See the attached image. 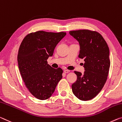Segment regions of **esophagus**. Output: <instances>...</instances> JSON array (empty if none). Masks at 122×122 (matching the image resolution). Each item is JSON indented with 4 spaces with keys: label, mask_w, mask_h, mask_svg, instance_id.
<instances>
[{
    "label": "esophagus",
    "mask_w": 122,
    "mask_h": 122,
    "mask_svg": "<svg viewBox=\"0 0 122 122\" xmlns=\"http://www.w3.org/2000/svg\"><path fill=\"white\" fill-rule=\"evenodd\" d=\"M64 72H65V73H68L70 72V71L67 70V69H65Z\"/></svg>",
    "instance_id": "obj_1"
}]
</instances>
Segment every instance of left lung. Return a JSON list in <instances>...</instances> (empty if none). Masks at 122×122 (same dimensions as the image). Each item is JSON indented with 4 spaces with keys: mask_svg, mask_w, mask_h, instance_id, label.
Returning <instances> with one entry per match:
<instances>
[{
    "mask_svg": "<svg viewBox=\"0 0 122 122\" xmlns=\"http://www.w3.org/2000/svg\"><path fill=\"white\" fill-rule=\"evenodd\" d=\"M79 42V57L84 59V73L75 71L77 80L71 85L73 94L81 100L93 99L100 92L107 80L110 61L109 48L99 32L89 30L69 31Z\"/></svg>",
    "mask_w": 122,
    "mask_h": 122,
    "instance_id": "8db88e82",
    "label": "left lung"
}]
</instances>
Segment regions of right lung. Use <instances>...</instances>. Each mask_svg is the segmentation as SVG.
Masks as SVG:
<instances>
[{
  "label": "right lung",
  "instance_id": "1",
  "mask_svg": "<svg viewBox=\"0 0 122 122\" xmlns=\"http://www.w3.org/2000/svg\"><path fill=\"white\" fill-rule=\"evenodd\" d=\"M66 35L38 31L27 35L20 44L17 56L20 75L30 92L38 99L51 97L62 78V69L53 68L47 60Z\"/></svg>",
  "mask_w": 122,
  "mask_h": 122
}]
</instances>
